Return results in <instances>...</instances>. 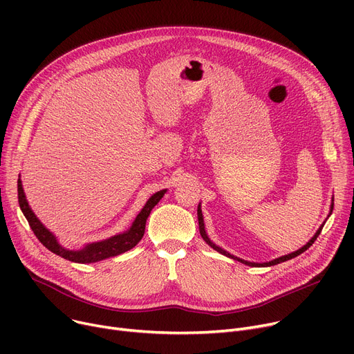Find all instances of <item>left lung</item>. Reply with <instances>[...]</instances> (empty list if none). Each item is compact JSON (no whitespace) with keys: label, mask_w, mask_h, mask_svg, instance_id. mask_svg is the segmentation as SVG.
I'll use <instances>...</instances> for the list:
<instances>
[{"label":"left lung","mask_w":354,"mask_h":354,"mask_svg":"<svg viewBox=\"0 0 354 354\" xmlns=\"http://www.w3.org/2000/svg\"><path fill=\"white\" fill-rule=\"evenodd\" d=\"M331 201H334V199H331ZM333 205H334V203H331L330 214L333 212ZM198 222H199V232H201V236L203 238V241H205V243H207L209 247H212V248H214L215 251H218L219 254H222V255H227V257H230V258H232V259H236V261H241L243 264H247V266H250V267H271V266H277V264H280V263H284V261H287V259H291V258H294V257H297V255L303 254L306 250H308V248L314 244V241L317 239V236L320 235V232H322V230H323V227H324V222H323L322 227L317 230V232H315V234H314V236L308 241V243H307L304 247H301L300 250H297V251H294V252H291V254H287V255H283V257H280V258H275V259H272V261L258 264V263H250V261H245V259H241V258H238V257H234V255H231L230 252H227L225 250H222L221 247H218V245H215V244L212 243V241H211V239L208 238V235H207L205 225H203V216H202L201 205H198Z\"/></svg>","instance_id":"8db88e82"}]
</instances>
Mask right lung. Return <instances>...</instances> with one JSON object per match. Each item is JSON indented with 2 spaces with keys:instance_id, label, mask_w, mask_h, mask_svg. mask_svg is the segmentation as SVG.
<instances>
[{
  "instance_id": "right-lung-1",
  "label": "right lung",
  "mask_w": 354,
  "mask_h": 354,
  "mask_svg": "<svg viewBox=\"0 0 354 354\" xmlns=\"http://www.w3.org/2000/svg\"><path fill=\"white\" fill-rule=\"evenodd\" d=\"M17 191H18V203H20V208H21L24 216L28 221L30 228L32 230L34 235L39 238L40 243L47 250L54 252L55 255H60L64 259H68V261L80 263V264L97 263V261H102V259H106V258H110V257H116L119 254H123L129 250H132L142 239V236L145 234V225H146V219H147L149 214H151L153 207L163 198V195L166 192V189H163V191H159V192L153 194L151 198H149L147 202H146V205L142 208V211L139 212V215L133 221L132 227H130L126 232L118 234L115 236H110L109 239H104V241H99V243L87 244L83 250L74 251V250H67V248L62 247L59 244L57 238H55L41 224L40 219L34 215V212L31 211L28 202L26 199L21 179H18V189Z\"/></svg>"
}]
</instances>
